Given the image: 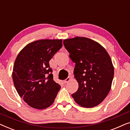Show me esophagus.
I'll return each instance as SVG.
<instances>
[{"mask_svg":"<svg viewBox=\"0 0 130 130\" xmlns=\"http://www.w3.org/2000/svg\"><path fill=\"white\" fill-rule=\"evenodd\" d=\"M70 77H67V79H66L65 80H64L63 83H66L70 81Z\"/></svg>","mask_w":130,"mask_h":130,"instance_id":"esophagus-1","label":"esophagus"}]
</instances>
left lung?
Listing matches in <instances>:
<instances>
[{"label":"left lung","mask_w":130,"mask_h":130,"mask_svg":"<svg viewBox=\"0 0 130 130\" xmlns=\"http://www.w3.org/2000/svg\"><path fill=\"white\" fill-rule=\"evenodd\" d=\"M63 44L75 63L74 77L79 83L72 97L83 107L97 106L108 95L113 78L114 69L109 54L99 43L85 37L67 39Z\"/></svg>","instance_id":"8db88e82"}]
</instances>
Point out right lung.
Returning <instances> with one entry per match:
<instances>
[{"mask_svg": "<svg viewBox=\"0 0 130 130\" xmlns=\"http://www.w3.org/2000/svg\"><path fill=\"white\" fill-rule=\"evenodd\" d=\"M61 47V40H41L18 55L12 79L18 93L31 107L45 109L54 102L60 85L53 80L49 61Z\"/></svg>", "mask_w": 130, "mask_h": 130, "instance_id": "obj_1", "label": "right lung"}]
</instances>
